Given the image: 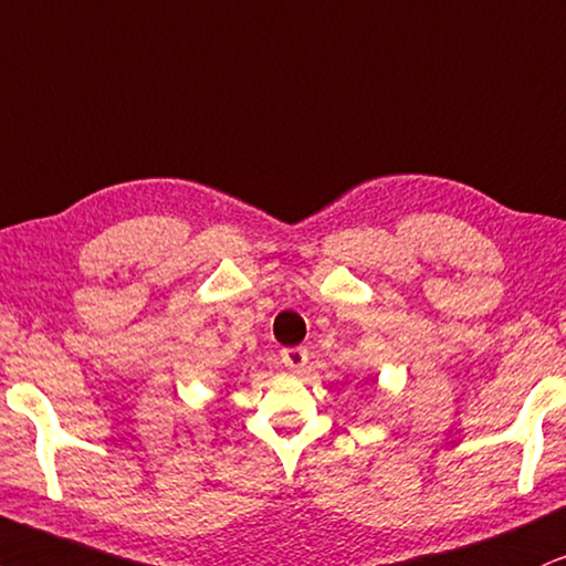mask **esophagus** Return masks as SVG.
<instances>
[{"label":"esophagus","mask_w":566,"mask_h":566,"mask_svg":"<svg viewBox=\"0 0 566 566\" xmlns=\"http://www.w3.org/2000/svg\"><path fill=\"white\" fill-rule=\"evenodd\" d=\"M282 363L290 370H303L307 366V349L305 347H287V349H282Z\"/></svg>","instance_id":"1"}]
</instances>
